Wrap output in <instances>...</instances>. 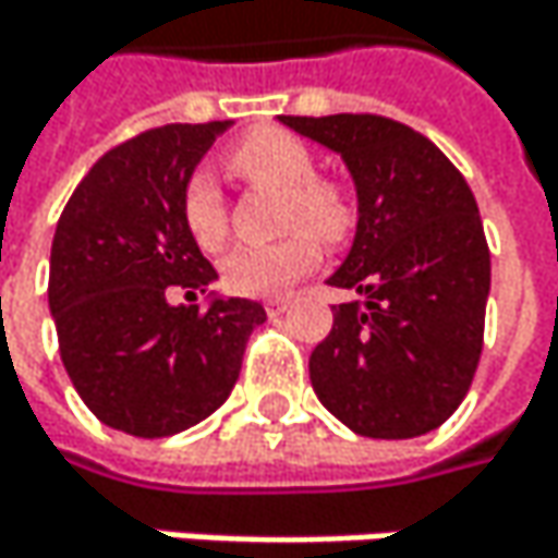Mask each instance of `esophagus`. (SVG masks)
<instances>
[{
    "mask_svg": "<svg viewBox=\"0 0 558 558\" xmlns=\"http://www.w3.org/2000/svg\"><path fill=\"white\" fill-rule=\"evenodd\" d=\"M287 306H290V300H287V296H275V300H268V303H265V313L275 319V316H280Z\"/></svg>",
    "mask_w": 558,
    "mask_h": 558,
    "instance_id": "1",
    "label": "esophagus"
}]
</instances>
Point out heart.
<instances>
[{"label":"heart","mask_w":558,"mask_h":558,"mask_svg":"<svg viewBox=\"0 0 558 558\" xmlns=\"http://www.w3.org/2000/svg\"><path fill=\"white\" fill-rule=\"evenodd\" d=\"M226 165L235 177L258 190H278V232L275 245L239 248L222 262V283L239 296H271L310 275L319 262V243L336 248L352 235L355 209L345 190L313 173V151L290 132L252 129L229 151ZM180 219L193 245L216 255L229 239V209L206 170H196L180 193Z\"/></svg>","instance_id":"b5f03b06"}]
</instances>
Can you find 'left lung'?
I'll list each match as a JSON object with an SVG mask.
<instances>
[{
	"label": "left lung",
	"instance_id": "8db88e82",
	"mask_svg": "<svg viewBox=\"0 0 558 558\" xmlns=\"http://www.w3.org/2000/svg\"><path fill=\"white\" fill-rule=\"evenodd\" d=\"M332 148L359 190V232L332 287L362 293L332 310L310 355L323 407L372 439L442 426L472 388L492 290L478 203L420 132L372 112L280 116Z\"/></svg>",
	"mask_w": 558,
	"mask_h": 558
}]
</instances>
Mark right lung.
Masks as SVG:
<instances>
[{
    "label": "right lung",
    "mask_w": 558,
    "mask_h": 558,
    "mask_svg": "<svg viewBox=\"0 0 558 558\" xmlns=\"http://www.w3.org/2000/svg\"><path fill=\"white\" fill-rule=\"evenodd\" d=\"M229 122L161 125L106 151L57 219L48 303L60 362L112 429L165 439L226 403L265 306L229 296L170 306L173 287L206 290L216 268L180 219V193Z\"/></svg>",
    "instance_id": "obj_1"
}]
</instances>
